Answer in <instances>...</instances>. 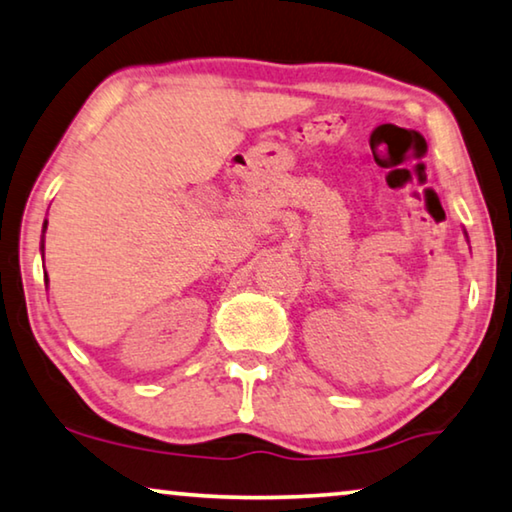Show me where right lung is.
<instances>
[{"label": "right lung", "instance_id": "add662e5", "mask_svg": "<svg viewBox=\"0 0 512 512\" xmlns=\"http://www.w3.org/2000/svg\"><path fill=\"white\" fill-rule=\"evenodd\" d=\"M45 227H48V223H45V225H43V232H45ZM41 250H43V248H41Z\"/></svg>", "mask_w": 512, "mask_h": 512}]
</instances>
